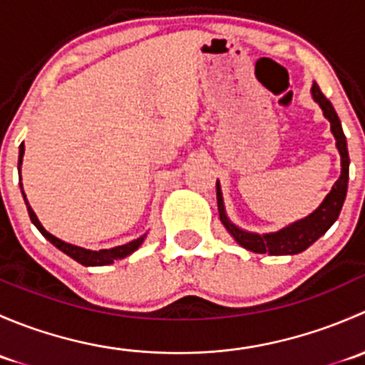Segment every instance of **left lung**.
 <instances>
[{"label":"left lung","mask_w":365,"mask_h":365,"mask_svg":"<svg viewBox=\"0 0 365 365\" xmlns=\"http://www.w3.org/2000/svg\"><path fill=\"white\" fill-rule=\"evenodd\" d=\"M312 97L318 102L319 108L323 109L325 118H329L330 128H332V134L336 138L337 150L341 153V176L336 183H334L332 190L329 192V196L325 197L319 208L314 213H311L305 219L298 220V222L292 224V226L284 227V230L277 231V233L270 235H254L247 233V231L238 230L237 226L227 220L226 212H224V203H222V194H220V187L217 183V205H219V215L222 220L224 226L227 227L231 235H233L235 240L242 245V247L249 249L252 252L259 254H272V256H282V254H298L309 247L311 244H314L322 235L327 233L330 226L336 222V219L339 217L342 203H344L346 190H348V176H349V155H348V146H346V138L344 132H342L339 116H337L336 109L330 104L329 98L322 93L318 84H312L311 88Z\"/></svg>","instance_id":"obj_1"}]
</instances>
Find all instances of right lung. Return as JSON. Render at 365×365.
<instances>
[{"label":"right lung","instance_id":"right-lung-1","mask_svg":"<svg viewBox=\"0 0 365 365\" xmlns=\"http://www.w3.org/2000/svg\"><path fill=\"white\" fill-rule=\"evenodd\" d=\"M23 155H24V145H21L19 146V164H17L19 171H21V162H23ZM21 190H23V185H21ZM23 196H24V190H23ZM24 203H26V208H28L29 219H31V222L35 224L36 230H38L40 233H42L43 237H46L47 240L54 245V247H58L61 252H65L67 256L72 257V259H76L77 263L84 264V267H102V264H111L114 259H121V257H125V256H128V254L134 252L135 249L143 244V240H145V237H141V238H138V240H132L125 245H118V247H113V249H102V251H90V249H83V247H77V245H70V244H67V242H61L60 238L53 237V235L47 233V231L43 230L42 224H40L38 219H36L35 212H33L31 206H29L28 200H26V196H24Z\"/></svg>","mask_w":365,"mask_h":365}]
</instances>
